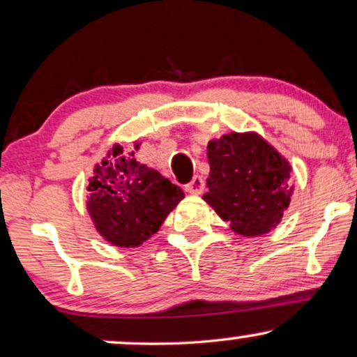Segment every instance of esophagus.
I'll list each match as a JSON object with an SVG mask.
<instances>
[{
	"mask_svg": "<svg viewBox=\"0 0 357 357\" xmlns=\"http://www.w3.org/2000/svg\"><path fill=\"white\" fill-rule=\"evenodd\" d=\"M204 190H205V180L202 178L200 175H195V177H193L185 185V192L192 193V195H200Z\"/></svg>",
	"mask_w": 357,
	"mask_h": 357,
	"instance_id": "obj_1",
	"label": "esophagus"
}]
</instances>
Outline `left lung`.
<instances>
[{"instance_id": "8db88e82", "label": "left lung", "mask_w": 357, "mask_h": 357, "mask_svg": "<svg viewBox=\"0 0 357 357\" xmlns=\"http://www.w3.org/2000/svg\"><path fill=\"white\" fill-rule=\"evenodd\" d=\"M210 177L204 199L233 231L245 236L268 233L291 202V167L257 134L210 140Z\"/></svg>"}]
</instances>
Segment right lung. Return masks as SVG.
<instances>
[{
	"mask_svg": "<svg viewBox=\"0 0 357 357\" xmlns=\"http://www.w3.org/2000/svg\"><path fill=\"white\" fill-rule=\"evenodd\" d=\"M87 190L91 193L87 210L98 231L112 245L124 248H134L151 238L185 197L178 185L140 164L132 153H122L121 147L96 167Z\"/></svg>",
	"mask_w": 357,
	"mask_h": 357,
	"instance_id": "1",
	"label": "right lung"
}]
</instances>
